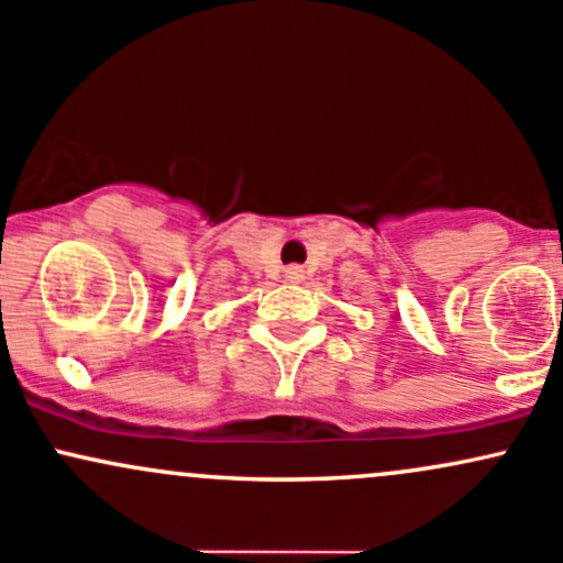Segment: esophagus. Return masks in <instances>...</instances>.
Returning <instances> with one entry per match:
<instances>
[{
  "mask_svg": "<svg viewBox=\"0 0 563 563\" xmlns=\"http://www.w3.org/2000/svg\"><path fill=\"white\" fill-rule=\"evenodd\" d=\"M284 274H287L289 282H300V279H303V268H300V265H289V268L284 271Z\"/></svg>",
  "mask_w": 563,
  "mask_h": 563,
  "instance_id": "obj_1",
  "label": "esophagus"
}]
</instances>
